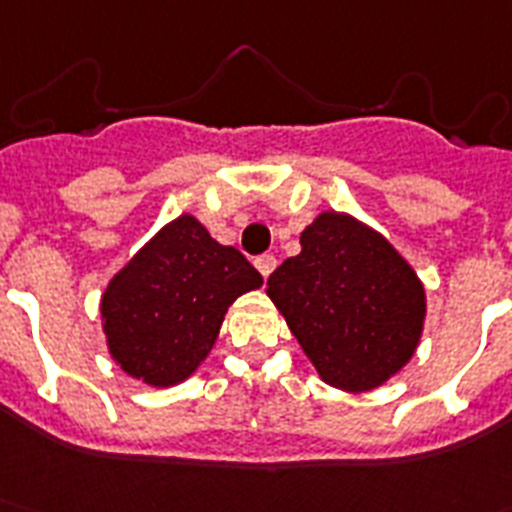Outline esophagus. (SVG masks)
Instances as JSON below:
<instances>
[{"mask_svg":"<svg viewBox=\"0 0 512 512\" xmlns=\"http://www.w3.org/2000/svg\"><path fill=\"white\" fill-rule=\"evenodd\" d=\"M275 265H278L275 255H260L255 260V268L260 270V275H262V278H265V281H268V275L275 270Z\"/></svg>","mask_w":512,"mask_h":512,"instance_id":"34e87169","label":"esophagus"}]
</instances>
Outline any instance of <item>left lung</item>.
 <instances>
[{"instance_id":"obj_1","label":"left lung","mask_w":512,"mask_h":512,"mask_svg":"<svg viewBox=\"0 0 512 512\" xmlns=\"http://www.w3.org/2000/svg\"><path fill=\"white\" fill-rule=\"evenodd\" d=\"M268 296L319 379L371 391L415 355L425 288L379 231L324 211L301 231V252L268 278Z\"/></svg>"}]
</instances>
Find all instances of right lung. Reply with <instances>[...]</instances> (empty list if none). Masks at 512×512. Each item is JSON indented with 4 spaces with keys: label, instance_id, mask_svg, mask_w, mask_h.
Wrapping results in <instances>:
<instances>
[{
    "label": "right lung",
    "instance_id": "obj_1",
    "mask_svg": "<svg viewBox=\"0 0 512 512\" xmlns=\"http://www.w3.org/2000/svg\"><path fill=\"white\" fill-rule=\"evenodd\" d=\"M262 275L182 213L154 234L102 293L113 361L149 386H175L206 361L224 314Z\"/></svg>",
    "mask_w": 512,
    "mask_h": 512
}]
</instances>
